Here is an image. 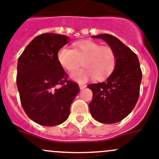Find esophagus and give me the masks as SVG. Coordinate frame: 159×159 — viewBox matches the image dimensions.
Returning <instances> with one entry per match:
<instances>
[{
	"mask_svg": "<svg viewBox=\"0 0 159 159\" xmlns=\"http://www.w3.org/2000/svg\"><path fill=\"white\" fill-rule=\"evenodd\" d=\"M79 88H80V89H81V90L84 89V88H86V84H79Z\"/></svg>",
	"mask_w": 159,
	"mask_h": 159,
	"instance_id": "34e87169",
	"label": "esophagus"
}]
</instances>
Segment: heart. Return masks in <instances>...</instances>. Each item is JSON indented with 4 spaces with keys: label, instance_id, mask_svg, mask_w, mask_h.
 Returning a JSON list of instances; mask_svg holds the SVG:
<instances>
[{
    "label": "heart",
    "instance_id": "1",
    "mask_svg": "<svg viewBox=\"0 0 159 159\" xmlns=\"http://www.w3.org/2000/svg\"><path fill=\"white\" fill-rule=\"evenodd\" d=\"M57 61L68 71L78 69L82 61L84 68L73 72L70 77L78 82H84L93 77L102 80L109 76L116 66L117 57L109 46H102L92 41H81L74 43L73 49L61 48Z\"/></svg>",
    "mask_w": 159,
    "mask_h": 159
}]
</instances>
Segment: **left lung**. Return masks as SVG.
<instances>
[{"label":"left lung","mask_w":159,"mask_h":159,"mask_svg":"<svg viewBox=\"0 0 159 159\" xmlns=\"http://www.w3.org/2000/svg\"><path fill=\"white\" fill-rule=\"evenodd\" d=\"M92 38H102L108 43L115 51L117 63L114 71L105 81L88 85L93 93L90 112L99 122H118L131 113L139 99L142 78L139 58L115 36L103 34Z\"/></svg>","instance_id":"obj_1"}]
</instances>
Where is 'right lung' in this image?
I'll use <instances>...</instances> for the list:
<instances>
[{"label": "right lung", "mask_w": 159, "mask_h": 159, "mask_svg": "<svg viewBox=\"0 0 159 159\" xmlns=\"http://www.w3.org/2000/svg\"><path fill=\"white\" fill-rule=\"evenodd\" d=\"M68 43L65 35L45 33L34 38L17 61V86L25 113L44 126L63 123L79 92L76 82L57 61L59 50Z\"/></svg>", "instance_id": "1"}]
</instances>
